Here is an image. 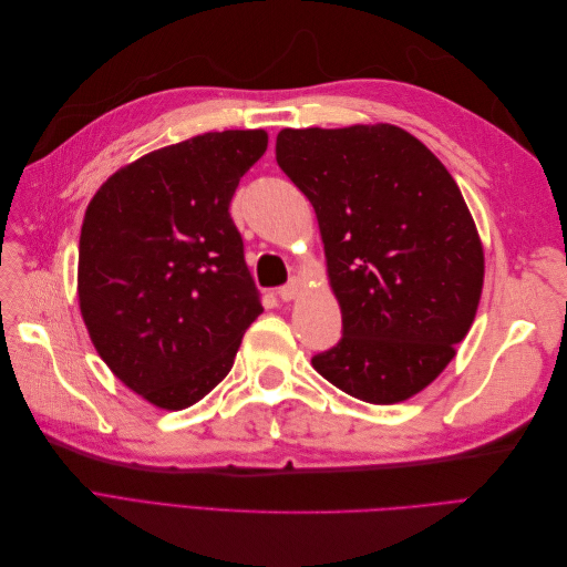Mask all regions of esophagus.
<instances>
[{"label":"esophagus","mask_w":567,"mask_h":567,"mask_svg":"<svg viewBox=\"0 0 567 567\" xmlns=\"http://www.w3.org/2000/svg\"><path fill=\"white\" fill-rule=\"evenodd\" d=\"M300 281H290V284H286V286H281L279 288V298L284 300V302H288V300H296L298 298V293H300Z\"/></svg>","instance_id":"1"}]
</instances>
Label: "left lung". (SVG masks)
Wrapping results in <instances>:
<instances>
[{
	"mask_svg": "<svg viewBox=\"0 0 567 567\" xmlns=\"http://www.w3.org/2000/svg\"><path fill=\"white\" fill-rule=\"evenodd\" d=\"M277 163L317 213L342 315L338 346L312 367L369 404L414 398L454 359L483 293L485 252L456 182L388 123L286 127Z\"/></svg>",
	"mask_w": 567,
	"mask_h": 567,
	"instance_id": "8db88e82",
	"label": "left lung"
}]
</instances>
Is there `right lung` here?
<instances>
[{
    "label": "right lung",
    "instance_id": "1",
    "mask_svg": "<svg viewBox=\"0 0 567 567\" xmlns=\"http://www.w3.org/2000/svg\"><path fill=\"white\" fill-rule=\"evenodd\" d=\"M265 130H225L120 167L87 205L78 298L99 357L153 406L203 400L262 315L229 215Z\"/></svg>",
    "mask_w": 567,
    "mask_h": 567
}]
</instances>
